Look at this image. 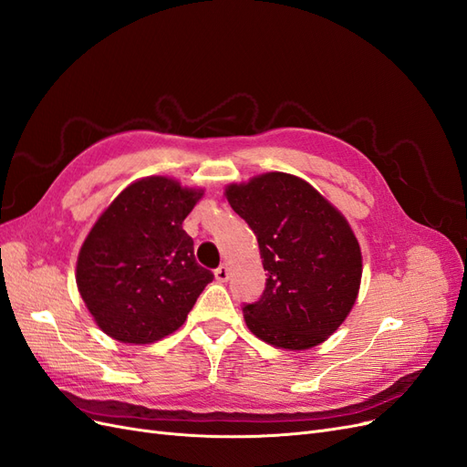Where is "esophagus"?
I'll use <instances>...</instances> for the list:
<instances>
[{
  "label": "esophagus",
  "instance_id": "1",
  "mask_svg": "<svg viewBox=\"0 0 467 467\" xmlns=\"http://www.w3.org/2000/svg\"><path fill=\"white\" fill-rule=\"evenodd\" d=\"M214 276H216V280L218 282H225L230 278V268H228V265H220L216 271H214Z\"/></svg>",
  "mask_w": 467,
  "mask_h": 467
}]
</instances>
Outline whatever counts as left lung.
Returning <instances> with one entry per match:
<instances>
[{"label":"left lung","instance_id":"left-lung-1","mask_svg":"<svg viewBox=\"0 0 467 467\" xmlns=\"http://www.w3.org/2000/svg\"><path fill=\"white\" fill-rule=\"evenodd\" d=\"M257 235L268 273L244 307L249 331L276 348L306 350L341 327L360 290L362 253L348 220L307 181L271 171L223 191Z\"/></svg>","mask_w":467,"mask_h":467}]
</instances>
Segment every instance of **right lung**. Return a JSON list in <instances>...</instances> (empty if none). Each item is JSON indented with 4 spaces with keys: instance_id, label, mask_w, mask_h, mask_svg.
<instances>
[{
    "instance_id": "1",
    "label": "right lung",
    "mask_w": 467,
    "mask_h": 467,
    "mask_svg": "<svg viewBox=\"0 0 467 467\" xmlns=\"http://www.w3.org/2000/svg\"><path fill=\"white\" fill-rule=\"evenodd\" d=\"M204 189L173 177L136 179L97 218L83 242L76 282L97 327L120 343L150 345L185 323L212 273L182 230Z\"/></svg>"
}]
</instances>
